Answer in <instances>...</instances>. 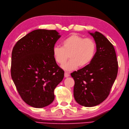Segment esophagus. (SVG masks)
<instances>
[{
    "instance_id": "obj_1",
    "label": "esophagus",
    "mask_w": 129,
    "mask_h": 129,
    "mask_svg": "<svg viewBox=\"0 0 129 129\" xmlns=\"http://www.w3.org/2000/svg\"><path fill=\"white\" fill-rule=\"evenodd\" d=\"M64 76H65V78H68V77H69V76H70V74L68 72H65Z\"/></svg>"
}]
</instances>
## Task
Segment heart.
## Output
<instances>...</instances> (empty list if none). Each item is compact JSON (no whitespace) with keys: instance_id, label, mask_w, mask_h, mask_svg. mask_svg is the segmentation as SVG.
<instances>
[{"instance_id":"1","label":"heart","mask_w":129,"mask_h":129,"mask_svg":"<svg viewBox=\"0 0 129 129\" xmlns=\"http://www.w3.org/2000/svg\"><path fill=\"white\" fill-rule=\"evenodd\" d=\"M96 49V44L92 39L72 34L62 40V46H54L53 54L55 61L60 65L66 62L69 55L70 59L62 68L71 71L88 65L94 58Z\"/></svg>"}]
</instances>
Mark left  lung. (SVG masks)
Returning a JSON list of instances; mask_svg holds the SVG:
<instances>
[{
	"instance_id": "1",
	"label": "left lung",
	"mask_w": 129,
	"mask_h": 129,
	"mask_svg": "<svg viewBox=\"0 0 129 129\" xmlns=\"http://www.w3.org/2000/svg\"><path fill=\"white\" fill-rule=\"evenodd\" d=\"M89 33L96 45L94 58L89 64L71 74L75 81L74 96L79 104L86 107L98 105L108 98L118 72L113 44L99 32Z\"/></svg>"
}]
</instances>
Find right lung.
<instances>
[{
	"mask_svg": "<svg viewBox=\"0 0 129 129\" xmlns=\"http://www.w3.org/2000/svg\"><path fill=\"white\" fill-rule=\"evenodd\" d=\"M60 37L55 30H35L18 40L13 49L12 78L21 99L34 108L52 103L54 89L64 78V70L53 54Z\"/></svg>",
	"mask_w": 129,
	"mask_h": 129,
	"instance_id": "obj_1",
	"label": "right lung"
}]
</instances>
